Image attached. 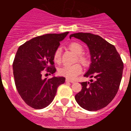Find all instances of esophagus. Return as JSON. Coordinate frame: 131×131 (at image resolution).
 Wrapping results in <instances>:
<instances>
[{
    "label": "esophagus",
    "mask_w": 131,
    "mask_h": 131,
    "mask_svg": "<svg viewBox=\"0 0 131 131\" xmlns=\"http://www.w3.org/2000/svg\"><path fill=\"white\" fill-rule=\"evenodd\" d=\"M66 82H69V83H75L74 81H71V80H69L68 79H66Z\"/></svg>",
    "instance_id": "esophagus-1"
}]
</instances>
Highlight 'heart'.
<instances>
[{"label": "heart", "mask_w": 131, "mask_h": 131, "mask_svg": "<svg viewBox=\"0 0 131 131\" xmlns=\"http://www.w3.org/2000/svg\"><path fill=\"white\" fill-rule=\"evenodd\" d=\"M69 49L75 54L78 55V60L84 66H86L88 64V60L86 58L82 56L84 49L81 44L78 42H72L69 45ZM61 52L62 50L60 48L56 50L53 56L54 62L59 63L61 60ZM82 71V68L78 63L71 65V66H64L58 69V73L60 75L63 76L69 79H73L75 78L79 74H80Z\"/></svg>", "instance_id": "1"}]
</instances>
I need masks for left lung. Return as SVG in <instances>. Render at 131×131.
<instances>
[{
  "instance_id": "8db88e82",
  "label": "left lung",
  "mask_w": 131,
  "mask_h": 131,
  "mask_svg": "<svg viewBox=\"0 0 131 131\" xmlns=\"http://www.w3.org/2000/svg\"><path fill=\"white\" fill-rule=\"evenodd\" d=\"M87 45L91 63L84 77H94L91 82L81 83L82 90L75 96L78 104L88 111L106 107L116 95L122 78L123 63L113 45L101 37L89 33L69 35Z\"/></svg>"
}]
</instances>
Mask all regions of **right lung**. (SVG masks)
<instances>
[{
    "label": "right lung",
    "instance_id": "1",
    "mask_svg": "<svg viewBox=\"0 0 131 131\" xmlns=\"http://www.w3.org/2000/svg\"><path fill=\"white\" fill-rule=\"evenodd\" d=\"M68 33L39 36L18 48L13 62L15 84L21 98L33 108L47 107L54 100L58 87L65 83V77L53 76L43 79L42 73L47 69L54 75L56 71L54 53Z\"/></svg>",
    "mask_w": 131,
    "mask_h": 131
}]
</instances>
